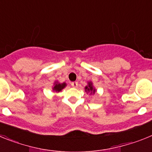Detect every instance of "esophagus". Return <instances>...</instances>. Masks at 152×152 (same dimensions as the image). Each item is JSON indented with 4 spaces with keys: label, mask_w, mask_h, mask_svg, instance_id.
<instances>
[{
    "label": "esophagus",
    "mask_w": 152,
    "mask_h": 152,
    "mask_svg": "<svg viewBox=\"0 0 152 152\" xmlns=\"http://www.w3.org/2000/svg\"><path fill=\"white\" fill-rule=\"evenodd\" d=\"M72 86L73 87V88H77V82H76V81H74V82H72Z\"/></svg>",
    "instance_id": "1"
}]
</instances>
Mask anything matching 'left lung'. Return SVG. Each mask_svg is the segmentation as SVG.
Segmentation results:
<instances>
[{
  "instance_id": "1",
  "label": "left lung",
  "mask_w": 152,
  "mask_h": 152,
  "mask_svg": "<svg viewBox=\"0 0 152 152\" xmlns=\"http://www.w3.org/2000/svg\"><path fill=\"white\" fill-rule=\"evenodd\" d=\"M85 91L87 93L90 92L91 94H94L96 90H95L94 88V87H93L92 82H88V86H86L85 87Z\"/></svg>"
}]
</instances>
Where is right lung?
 Wrapping results in <instances>:
<instances>
[{"label": "right lung", "mask_w": 152, "mask_h": 152, "mask_svg": "<svg viewBox=\"0 0 152 152\" xmlns=\"http://www.w3.org/2000/svg\"><path fill=\"white\" fill-rule=\"evenodd\" d=\"M66 83H62V84H60V83L58 82H55V84H54V88H52L53 89V91H55V92H60V91H61V90L63 89V88H65V86H66Z\"/></svg>", "instance_id": "add662e5"}]
</instances>
